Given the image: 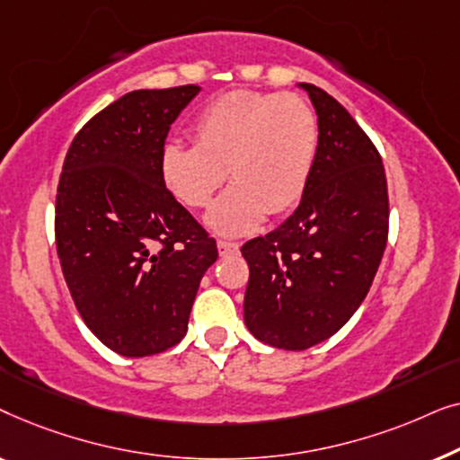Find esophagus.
Returning a JSON list of instances; mask_svg holds the SVG:
<instances>
[{
  "label": "esophagus",
  "mask_w": 460,
  "mask_h": 460,
  "mask_svg": "<svg viewBox=\"0 0 460 460\" xmlns=\"http://www.w3.org/2000/svg\"><path fill=\"white\" fill-rule=\"evenodd\" d=\"M217 251L222 257L234 255V253H238V244L230 243V241H217Z\"/></svg>",
  "instance_id": "34e87169"
}]
</instances>
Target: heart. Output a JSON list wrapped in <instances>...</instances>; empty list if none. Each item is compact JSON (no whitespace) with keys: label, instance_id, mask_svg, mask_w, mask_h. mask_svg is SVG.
Here are the masks:
<instances>
[{"label":"heart","instance_id":"obj_1","mask_svg":"<svg viewBox=\"0 0 460 460\" xmlns=\"http://www.w3.org/2000/svg\"><path fill=\"white\" fill-rule=\"evenodd\" d=\"M194 144L161 150V178L188 209H203L230 175L232 186L207 213L222 236H243L304 199L316 161L318 119L297 93L234 90L194 121Z\"/></svg>","mask_w":460,"mask_h":460}]
</instances>
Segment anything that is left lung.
<instances>
[{
    "label": "left lung",
    "instance_id": "8db88e82",
    "mask_svg": "<svg viewBox=\"0 0 460 460\" xmlns=\"http://www.w3.org/2000/svg\"><path fill=\"white\" fill-rule=\"evenodd\" d=\"M318 115L304 199L279 228L244 243V323L279 349H307L341 329L367 297L389 230L381 155L324 90L301 84Z\"/></svg>",
    "mask_w": 460,
    "mask_h": 460
}]
</instances>
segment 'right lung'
Wrapping results in <instances>:
<instances>
[{"mask_svg": "<svg viewBox=\"0 0 460 460\" xmlns=\"http://www.w3.org/2000/svg\"><path fill=\"white\" fill-rule=\"evenodd\" d=\"M199 85L136 90L73 137L56 194V251L93 335L117 354H161L188 331L217 244L161 178L169 128Z\"/></svg>", "mask_w": 460, "mask_h": 460, "instance_id": "right-lung-1", "label": "right lung"}]
</instances>
